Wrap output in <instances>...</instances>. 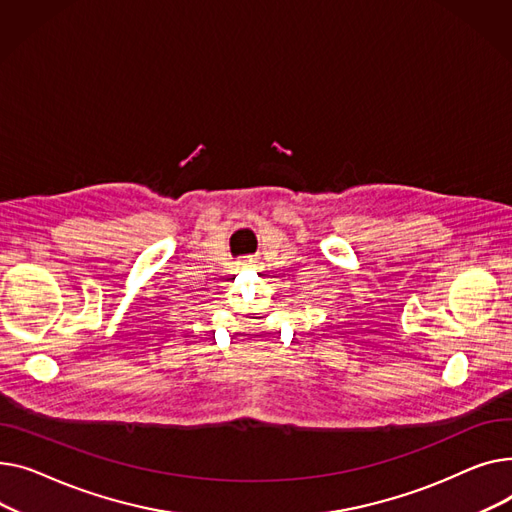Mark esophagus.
I'll use <instances>...</instances> for the list:
<instances>
[{
	"instance_id": "esophagus-1",
	"label": "esophagus",
	"mask_w": 512,
	"mask_h": 512,
	"mask_svg": "<svg viewBox=\"0 0 512 512\" xmlns=\"http://www.w3.org/2000/svg\"><path fill=\"white\" fill-rule=\"evenodd\" d=\"M256 262H258V258H254V256H246L242 262H239V264H242V266H256Z\"/></svg>"
}]
</instances>
